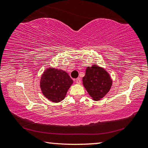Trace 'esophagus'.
Instances as JSON below:
<instances>
[{
  "label": "esophagus",
  "instance_id": "esophagus-1",
  "mask_svg": "<svg viewBox=\"0 0 148 148\" xmlns=\"http://www.w3.org/2000/svg\"><path fill=\"white\" fill-rule=\"evenodd\" d=\"M76 84H79L80 83H81V79H80V78H77L76 79Z\"/></svg>",
  "mask_w": 148,
  "mask_h": 148
}]
</instances>
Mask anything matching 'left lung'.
Segmentation results:
<instances>
[{"instance_id": "1", "label": "left lung", "mask_w": 148, "mask_h": 148, "mask_svg": "<svg viewBox=\"0 0 148 148\" xmlns=\"http://www.w3.org/2000/svg\"><path fill=\"white\" fill-rule=\"evenodd\" d=\"M83 85L94 101H100L111 89L112 79L106 70L98 65L87 66Z\"/></svg>"}]
</instances>
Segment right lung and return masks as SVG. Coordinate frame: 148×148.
<instances>
[{
  "instance_id": "right-lung-1",
  "label": "right lung",
  "mask_w": 148,
  "mask_h": 148,
  "mask_svg": "<svg viewBox=\"0 0 148 148\" xmlns=\"http://www.w3.org/2000/svg\"><path fill=\"white\" fill-rule=\"evenodd\" d=\"M72 84L73 80L66 72L50 67L42 74L40 86L44 97L57 103L64 99Z\"/></svg>"
}]
</instances>
